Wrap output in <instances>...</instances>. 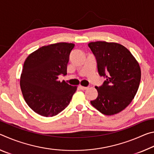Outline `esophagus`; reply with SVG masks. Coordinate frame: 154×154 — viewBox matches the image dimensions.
I'll return each instance as SVG.
<instances>
[{"label":"esophagus","mask_w":154,"mask_h":154,"mask_svg":"<svg viewBox=\"0 0 154 154\" xmlns=\"http://www.w3.org/2000/svg\"><path fill=\"white\" fill-rule=\"evenodd\" d=\"M79 88H80L81 90H87L88 88V87H85V86H82V85H79Z\"/></svg>","instance_id":"1"}]
</instances>
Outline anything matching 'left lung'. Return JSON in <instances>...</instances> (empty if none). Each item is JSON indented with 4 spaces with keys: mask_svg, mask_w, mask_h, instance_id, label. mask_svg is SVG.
Wrapping results in <instances>:
<instances>
[{
    "mask_svg": "<svg viewBox=\"0 0 154 154\" xmlns=\"http://www.w3.org/2000/svg\"><path fill=\"white\" fill-rule=\"evenodd\" d=\"M88 46L96 57L99 75L106 77L103 85L95 87L98 96L91 105L106 116L118 113L130 105L139 89V62L121 44L96 41Z\"/></svg>",
    "mask_w": 154,
    "mask_h": 154,
    "instance_id": "obj_1",
    "label": "left lung"
}]
</instances>
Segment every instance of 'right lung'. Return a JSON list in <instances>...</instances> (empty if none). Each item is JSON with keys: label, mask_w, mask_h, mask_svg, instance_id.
Segmentation results:
<instances>
[{"label": "right lung", "mask_w": 154, "mask_h": 154, "mask_svg": "<svg viewBox=\"0 0 154 154\" xmlns=\"http://www.w3.org/2000/svg\"><path fill=\"white\" fill-rule=\"evenodd\" d=\"M75 44L45 45L28 56L20 77V88L29 107L40 116L53 117L69 105L77 86L58 80L66 75L69 55Z\"/></svg>", "instance_id": "1"}]
</instances>
